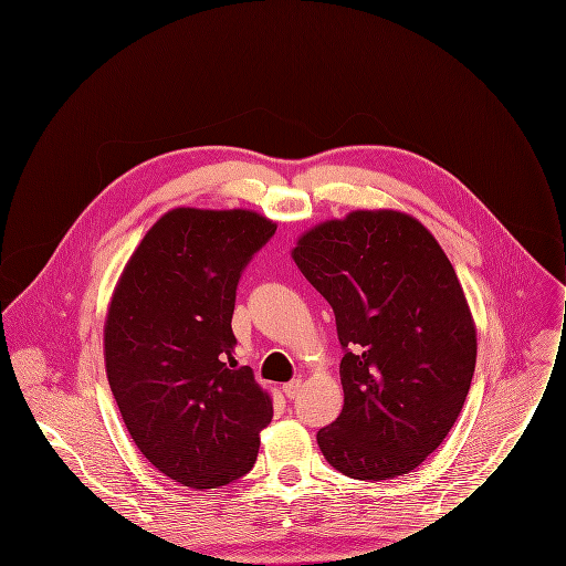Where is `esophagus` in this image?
Segmentation results:
<instances>
[{"label": "esophagus", "mask_w": 566, "mask_h": 566, "mask_svg": "<svg viewBox=\"0 0 566 566\" xmlns=\"http://www.w3.org/2000/svg\"><path fill=\"white\" fill-rule=\"evenodd\" d=\"M301 387H303V380H301V378L290 380V382H285V385H283V394H285L287 398H296V396H298V391H301Z\"/></svg>", "instance_id": "obj_1"}]
</instances>
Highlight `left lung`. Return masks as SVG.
Masks as SVG:
<instances>
[{
  "label": "left lung",
  "mask_w": 566,
  "mask_h": 566,
  "mask_svg": "<svg viewBox=\"0 0 566 566\" xmlns=\"http://www.w3.org/2000/svg\"><path fill=\"white\" fill-rule=\"evenodd\" d=\"M292 259L332 305L345 349L343 409L316 433L325 460L367 482L413 471L458 420L475 367V323L451 261L391 208L316 223Z\"/></svg>",
  "instance_id": "8db88e82"
}]
</instances>
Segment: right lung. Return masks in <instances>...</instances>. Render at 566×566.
I'll return each instance as SVG.
<instances>
[{
  "label": "right lung",
  "mask_w": 566,
  "mask_h": 566,
  "mask_svg": "<svg viewBox=\"0 0 566 566\" xmlns=\"http://www.w3.org/2000/svg\"><path fill=\"white\" fill-rule=\"evenodd\" d=\"M276 232L254 210H168L128 259L104 325L106 374L139 451L170 480L217 489L245 475L272 396L237 367L241 270Z\"/></svg>",
  "instance_id": "right-lung-1"
}]
</instances>
